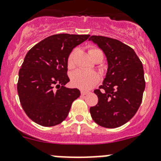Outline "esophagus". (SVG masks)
Returning <instances> with one entry per match:
<instances>
[{"label": "esophagus", "mask_w": 161, "mask_h": 161, "mask_svg": "<svg viewBox=\"0 0 161 161\" xmlns=\"http://www.w3.org/2000/svg\"><path fill=\"white\" fill-rule=\"evenodd\" d=\"M88 93H89V92L86 91H81V95H86V94H88Z\"/></svg>", "instance_id": "obj_1"}]
</instances>
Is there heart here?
<instances>
[{"mask_svg":"<svg viewBox=\"0 0 161 161\" xmlns=\"http://www.w3.org/2000/svg\"><path fill=\"white\" fill-rule=\"evenodd\" d=\"M89 54L93 59L98 53H102L99 49L96 47H90ZM75 50H72L68 56L67 66L69 68L74 66V57H75ZM99 81V75L95 71H86L82 70H77L70 75V82L72 86L82 90H89L95 86Z\"/></svg>","mask_w":161,"mask_h":161,"instance_id":"heart-1","label":"heart"}]
</instances>
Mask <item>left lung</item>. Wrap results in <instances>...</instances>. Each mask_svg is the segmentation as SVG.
Listing matches in <instances>:
<instances>
[{
	"label": "left lung",
	"instance_id": "left-lung-1",
	"mask_svg": "<svg viewBox=\"0 0 161 161\" xmlns=\"http://www.w3.org/2000/svg\"><path fill=\"white\" fill-rule=\"evenodd\" d=\"M105 53L108 72L103 85L94 91L98 103L90 108L96 124L115 128L128 122L138 111L145 88L141 61L130 46L103 36L89 38Z\"/></svg>",
	"mask_w": 161,
	"mask_h": 161
}]
</instances>
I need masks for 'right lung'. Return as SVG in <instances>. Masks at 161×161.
I'll list each match as a JSON object with an SVG mask.
<instances>
[{
  "instance_id": "1",
  "label": "right lung",
  "mask_w": 161,
  "mask_h": 161,
  "mask_svg": "<svg viewBox=\"0 0 161 161\" xmlns=\"http://www.w3.org/2000/svg\"><path fill=\"white\" fill-rule=\"evenodd\" d=\"M89 37L88 34H54L36 44L26 53L19 70L17 93L24 111L36 124L52 127L67 117L72 103L80 95L77 88L65 86L70 81L68 56Z\"/></svg>"
}]
</instances>
